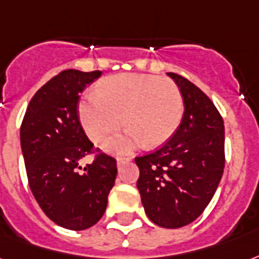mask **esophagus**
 Wrapping results in <instances>:
<instances>
[{
    "label": "esophagus",
    "mask_w": 259,
    "mask_h": 259,
    "mask_svg": "<svg viewBox=\"0 0 259 259\" xmlns=\"http://www.w3.org/2000/svg\"><path fill=\"white\" fill-rule=\"evenodd\" d=\"M130 160H132L130 157H118V159H116V164L121 165L122 163H126V161H130Z\"/></svg>",
    "instance_id": "34e87169"
}]
</instances>
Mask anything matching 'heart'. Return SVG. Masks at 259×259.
Wrapping results in <instances>:
<instances>
[{"label":"heart","mask_w":259,"mask_h":259,"mask_svg":"<svg viewBox=\"0 0 259 259\" xmlns=\"http://www.w3.org/2000/svg\"><path fill=\"white\" fill-rule=\"evenodd\" d=\"M183 110L182 92L172 80L137 73L104 78L98 92L85 95L78 103L82 127L95 143L123 123L129 127L106 145L115 152H127L144 143L151 148L163 145L181 125Z\"/></svg>","instance_id":"obj_1"}]
</instances>
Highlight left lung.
Here are the masks:
<instances>
[{"label":"left lung","instance_id":"8db88e82","mask_svg":"<svg viewBox=\"0 0 259 259\" xmlns=\"http://www.w3.org/2000/svg\"><path fill=\"white\" fill-rule=\"evenodd\" d=\"M182 92L185 112L159 149L137 156V189L147 216L163 228H181L204 212L224 172V122L213 102L181 74L167 73Z\"/></svg>","mask_w":259,"mask_h":259}]
</instances>
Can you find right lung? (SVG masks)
Instances as JSON below:
<instances>
[{
	"instance_id": "obj_1",
	"label": "right lung",
	"mask_w": 259,
	"mask_h": 259,
	"mask_svg": "<svg viewBox=\"0 0 259 259\" xmlns=\"http://www.w3.org/2000/svg\"><path fill=\"white\" fill-rule=\"evenodd\" d=\"M102 72L68 69L47 81L31 99L20 127L29 189L50 220L73 231L102 219L116 178V160L95 148L78 116L80 92ZM94 163L81 167L84 155Z\"/></svg>"
}]
</instances>
